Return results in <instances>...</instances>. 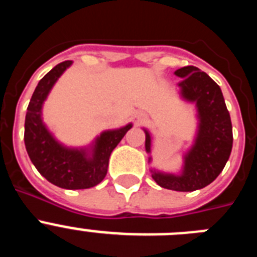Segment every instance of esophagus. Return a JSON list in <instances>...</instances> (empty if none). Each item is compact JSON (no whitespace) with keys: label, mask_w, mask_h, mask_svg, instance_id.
<instances>
[{"label":"esophagus","mask_w":257,"mask_h":257,"mask_svg":"<svg viewBox=\"0 0 257 257\" xmlns=\"http://www.w3.org/2000/svg\"><path fill=\"white\" fill-rule=\"evenodd\" d=\"M133 121L136 126H140V124L147 122V115H145L144 113H136V114L133 117Z\"/></svg>","instance_id":"34e87169"}]
</instances>
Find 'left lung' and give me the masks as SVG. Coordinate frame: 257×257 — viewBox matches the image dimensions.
<instances>
[{
    "instance_id": "left-lung-1",
    "label": "left lung",
    "mask_w": 257,
    "mask_h": 257,
    "mask_svg": "<svg viewBox=\"0 0 257 257\" xmlns=\"http://www.w3.org/2000/svg\"><path fill=\"white\" fill-rule=\"evenodd\" d=\"M181 78L179 97L194 104L197 130L192 145L183 153V165L178 174L151 167L152 178L160 187L176 192H193L207 187L220 175L233 147L231 121L221 88L205 72L192 65L175 70ZM145 133V152L152 163V135Z\"/></svg>"
}]
</instances>
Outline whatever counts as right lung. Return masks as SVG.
Segmentation results:
<instances>
[{
    "label": "right lung",
    "instance_id": "1",
    "mask_svg": "<svg viewBox=\"0 0 257 257\" xmlns=\"http://www.w3.org/2000/svg\"><path fill=\"white\" fill-rule=\"evenodd\" d=\"M72 64V60L63 61L38 82L27 108L24 143L32 163L46 180L63 189H88L105 178L109 157L133 123L101 131L83 147L59 142L44 122L42 109L56 81Z\"/></svg>",
    "mask_w": 257,
    "mask_h": 257
}]
</instances>
